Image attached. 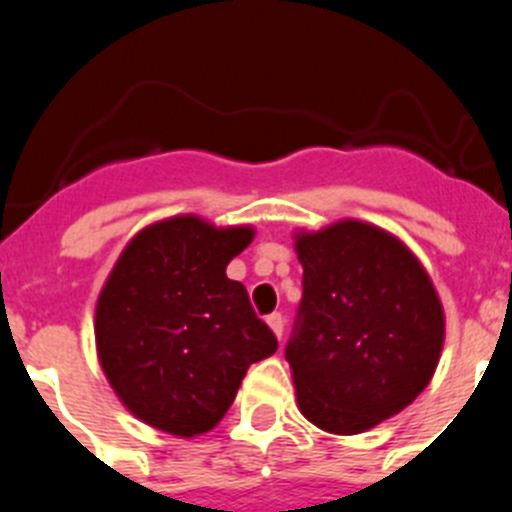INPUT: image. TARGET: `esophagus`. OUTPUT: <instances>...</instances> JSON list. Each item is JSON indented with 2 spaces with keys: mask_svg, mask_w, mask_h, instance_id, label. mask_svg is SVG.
I'll return each mask as SVG.
<instances>
[{
  "mask_svg": "<svg viewBox=\"0 0 512 512\" xmlns=\"http://www.w3.org/2000/svg\"><path fill=\"white\" fill-rule=\"evenodd\" d=\"M266 323H269V328L274 330V336H277V338L284 336V315H282V312H271L269 318H266Z\"/></svg>",
  "mask_w": 512,
  "mask_h": 512,
  "instance_id": "34e87169",
  "label": "esophagus"
}]
</instances>
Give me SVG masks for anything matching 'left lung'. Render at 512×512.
<instances>
[{"label": "left lung", "instance_id": "1", "mask_svg": "<svg viewBox=\"0 0 512 512\" xmlns=\"http://www.w3.org/2000/svg\"><path fill=\"white\" fill-rule=\"evenodd\" d=\"M295 251L302 302L284 356L300 413L328 433H364L431 382L446 330L441 300L415 253L377 225L300 230Z\"/></svg>", "mask_w": 512, "mask_h": 512}]
</instances>
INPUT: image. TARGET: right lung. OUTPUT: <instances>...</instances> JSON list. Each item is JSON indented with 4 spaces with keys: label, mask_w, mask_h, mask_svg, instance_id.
I'll use <instances>...</instances> for the list:
<instances>
[{
    "label": "right lung",
    "mask_w": 512,
    "mask_h": 512,
    "mask_svg": "<svg viewBox=\"0 0 512 512\" xmlns=\"http://www.w3.org/2000/svg\"><path fill=\"white\" fill-rule=\"evenodd\" d=\"M251 225L176 215L140 230L104 282L94 315L107 382L135 418L171 436L215 428L248 366L277 351L241 282L225 274Z\"/></svg>",
    "instance_id": "obj_1"
}]
</instances>
